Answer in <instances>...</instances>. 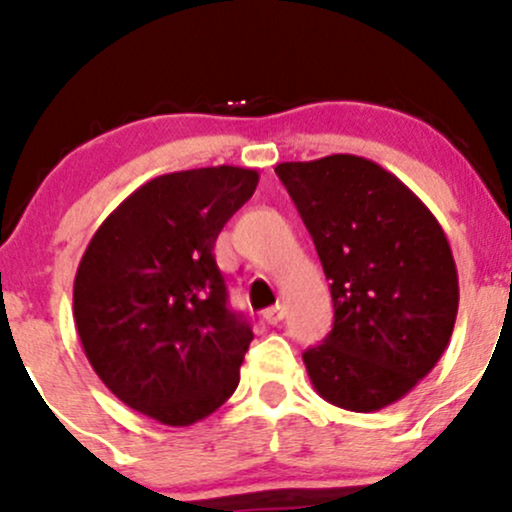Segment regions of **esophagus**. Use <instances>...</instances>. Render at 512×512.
Wrapping results in <instances>:
<instances>
[{
  "label": "esophagus",
  "mask_w": 512,
  "mask_h": 512,
  "mask_svg": "<svg viewBox=\"0 0 512 512\" xmlns=\"http://www.w3.org/2000/svg\"><path fill=\"white\" fill-rule=\"evenodd\" d=\"M283 315H285L283 305H273V307H268V310H263L261 317L266 324H278L280 320H283Z\"/></svg>",
  "instance_id": "esophagus-1"
}]
</instances>
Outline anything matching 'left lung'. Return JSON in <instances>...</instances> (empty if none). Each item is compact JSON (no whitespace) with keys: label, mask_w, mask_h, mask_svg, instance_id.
Segmentation results:
<instances>
[{"label":"left lung","mask_w":512,"mask_h":512,"mask_svg":"<svg viewBox=\"0 0 512 512\" xmlns=\"http://www.w3.org/2000/svg\"><path fill=\"white\" fill-rule=\"evenodd\" d=\"M276 175L332 280V332L302 354L312 386L337 408H386L452 337L459 278L447 236L408 185L368 158L278 163Z\"/></svg>","instance_id":"left-lung-1"}]
</instances>
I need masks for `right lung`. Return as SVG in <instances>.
Wrapping results in <instances>:
<instances>
[{
	"label": "right lung",
	"mask_w": 512,
	"mask_h": 512,
	"mask_svg": "<svg viewBox=\"0 0 512 512\" xmlns=\"http://www.w3.org/2000/svg\"><path fill=\"white\" fill-rule=\"evenodd\" d=\"M258 173L217 166L158 175L87 244L73 288L82 349L141 415L188 427L239 386L249 322L229 307L214 241L254 195Z\"/></svg>",
	"instance_id": "1"
}]
</instances>
